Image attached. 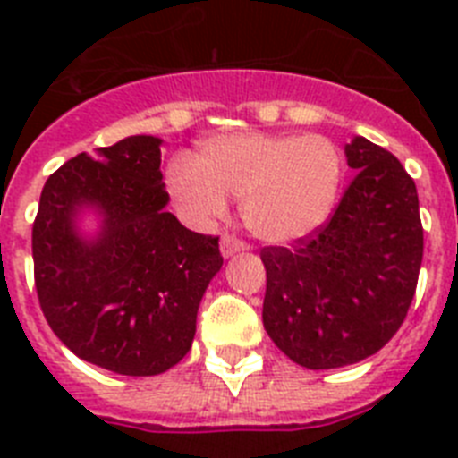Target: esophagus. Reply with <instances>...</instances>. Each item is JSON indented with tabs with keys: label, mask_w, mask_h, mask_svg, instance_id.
<instances>
[{
	"label": "esophagus",
	"mask_w": 458,
	"mask_h": 458,
	"mask_svg": "<svg viewBox=\"0 0 458 458\" xmlns=\"http://www.w3.org/2000/svg\"><path fill=\"white\" fill-rule=\"evenodd\" d=\"M245 250H248V245H245V242H242V241H238V238L222 236L220 252H222V257H225V259L233 257V254H236V252H245Z\"/></svg>",
	"instance_id": "esophagus-1"
}]
</instances>
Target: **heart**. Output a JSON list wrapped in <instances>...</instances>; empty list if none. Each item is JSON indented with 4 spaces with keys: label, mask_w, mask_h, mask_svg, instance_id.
<instances>
[{
    "label": "heart",
    "mask_w": 458,
    "mask_h": 458,
    "mask_svg": "<svg viewBox=\"0 0 458 458\" xmlns=\"http://www.w3.org/2000/svg\"><path fill=\"white\" fill-rule=\"evenodd\" d=\"M344 160L333 140L302 132H233L201 141L192 163L167 169L185 216L206 222L241 199L242 222L270 245H295L321 229L337 204Z\"/></svg>",
    "instance_id": "heart-1"
}]
</instances>
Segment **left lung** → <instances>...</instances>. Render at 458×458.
<instances>
[{"label":"left lung","mask_w":458,"mask_h":458,"mask_svg":"<svg viewBox=\"0 0 458 458\" xmlns=\"http://www.w3.org/2000/svg\"><path fill=\"white\" fill-rule=\"evenodd\" d=\"M344 153L355 179L330 222L293 250L261 252L266 333L307 369L378 353L402 327L422 266L415 181L365 137L355 135Z\"/></svg>","instance_id":"1"}]
</instances>
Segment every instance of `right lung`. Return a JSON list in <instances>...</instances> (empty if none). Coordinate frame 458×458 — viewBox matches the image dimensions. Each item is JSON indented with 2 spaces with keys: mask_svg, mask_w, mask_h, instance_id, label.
<instances>
[{
  "mask_svg": "<svg viewBox=\"0 0 458 458\" xmlns=\"http://www.w3.org/2000/svg\"><path fill=\"white\" fill-rule=\"evenodd\" d=\"M160 147V137L132 135L68 160L46 181L31 233L52 333L78 358L123 376L179 365L222 268L217 238L167 210ZM89 215L97 226L84 230Z\"/></svg>",
  "mask_w": 458,
  "mask_h": 458,
  "instance_id": "obj_1",
  "label": "right lung"
}]
</instances>
